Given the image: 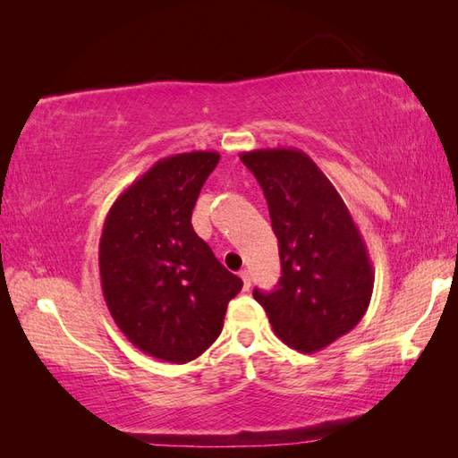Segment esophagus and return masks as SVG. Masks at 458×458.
<instances>
[{"label": "esophagus", "instance_id": "34e87169", "mask_svg": "<svg viewBox=\"0 0 458 458\" xmlns=\"http://www.w3.org/2000/svg\"><path fill=\"white\" fill-rule=\"evenodd\" d=\"M240 277H242V281H244V289L248 291V289H250V285H251L250 271H248V269H242V271H240Z\"/></svg>", "mask_w": 458, "mask_h": 458}]
</instances>
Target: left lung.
I'll use <instances>...</instances> for the list:
<instances>
[{
	"label": "left lung",
	"instance_id": "obj_1",
	"mask_svg": "<svg viewBox=\"0 0 458 458\" xmlns=\"http://www.w3.org/2000/svg\"><path fill=\"white\" fill-rule=\"evenodd\" d=\"M269 207L281 277L271 293L254 289L279 340L313 354L366 315L374 269L362 234L335 184L295 148L240 153Z\"/></svg>",
	"mask_w": 458,
	"mask_h": 458
}]
</instances>
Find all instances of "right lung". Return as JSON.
Here are the masks:
<instances>
[{"label":"right lung","instance_id":"add662e5","mask_svg":"<svg viewBox=\"0 0 458 458\" xmlns=\"http://www.w3.org/2000/svg\"><path fill=\"white\" fill-rule=\"evenodd\" d=\"M216 151L163 157L104 220L100 281L114 323L141 352L184 364L218 338L242 279L214 258L191 216Z\"/></svg>","mask_w":458,"mask_h":458}]
</instances>
